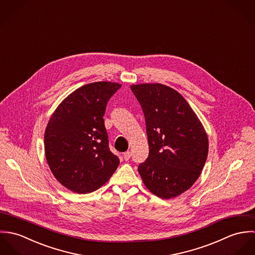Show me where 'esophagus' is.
<instances>
[{
  "label": "esophagus",
  "instance_id": "esophagus-1",
  "mask_svg": "<svg viewBox=\"0 0 255 255\" xmlns=\"http://www.w3.org/2000/svg\"><path fill=\"white\" fill-rule=\"evenodd\" d=\"M130 156H131V153H130L129 151H127V152L124 153V158H125L126 161L129 160V159H130Z\"/></svg>",
  "mask_w": 255,
  "mask_h": 255
}]
</instances>
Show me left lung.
I'll return each mask as SVG.
<instances>
[{
	"instance_id": "1",
	"label": "left lung",
	"mask_w": 255,
	"mask_h": 255,
	"mask_svg": "<svg viewBox=\"0 0 255 255\" xmlns=\"http://www.w3.org/2000/svg\"><path fill=\"white\" fill-rule=\"evenodd\" d=\"M144 114L149 155L138 166L146 187L161 198L176 197L196 182L208 155L207 134L195 113L175 89L131 85Z\"/></svg>"
}]
</instances>
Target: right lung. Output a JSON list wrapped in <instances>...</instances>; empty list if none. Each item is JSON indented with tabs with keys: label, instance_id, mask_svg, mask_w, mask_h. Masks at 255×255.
Segmentation results:
<instances>
[{
	"label": "right lung",
	"instance_id": "obj_1",
	"mask_svg": "<svg viewBox=\"0 0 255 255\" xmlns=\"http://www.w3.org/2000/svg\"><path fill=\"white\" fill-rule=\"evenodd\" d=\"M122 87L115 82L85 84L55 111L45 130L48 165L55 178L77 193H89L109 180L120 159L110 150L104 114Z\"/></svg>",
	"mask_w": 255,
	"mask_h": 255
}]
</instances>
